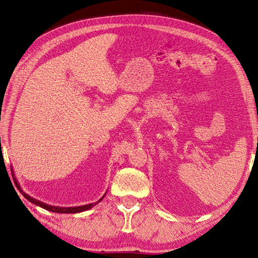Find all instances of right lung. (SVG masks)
<instances>
[{"label":"right lung","instance_id":"add662e5","mask_svg":"<svg viewBox=\"0 0 258 258\" xmlns=\"http://www.w3.org/2000/svg\"><path fill=\"white\" fill-rule=\"evenodd\" d=\"M14 182H15L16 187H18V188H19V190L21 191V194L23 195L27 201H30L31 203H33V204H35V205H37V206H40V207H42V208H44V210H46V211L54 212V213L74 214V213L84 212V211L90 210V208H92L93 206H95V205L97 204V203H100V202L104 199V196H105V195H104L103 197H101V199L98 200L96 203H91V204H87V205H82V206H76V207H58V206H52V205H47V204H45V203H42V202H40V201H37V200H35V199H33V197H31V196L27 195L26 193H24V191L21 189V187H20V184L18 183V180L15 179V177H14Z\"/></svg>","mask_w":258,"mask_h":258}]
</instances>
